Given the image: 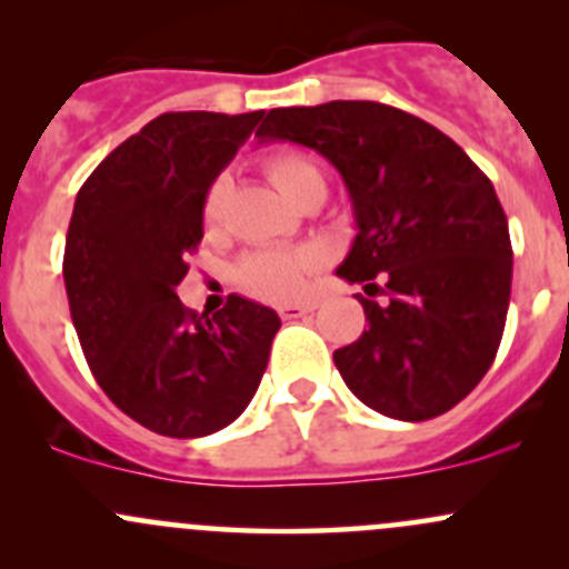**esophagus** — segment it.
Here are the masks:
<instances>
[{"label": "esophagus", "mask_w": 569, "mask_h": 569, "mask_svg": "<svg viewBox=\"0 0 569 569\" xmlns=\"http://www.w3.org/2000/svg\"><path fill=\"white\" fill-rule=\"evenodd\" d=\"M313 302H289V306H280V317L283 319H300L306 313H313Z\"/></svg>", "instance_id": "34e87169"}]
</instances>
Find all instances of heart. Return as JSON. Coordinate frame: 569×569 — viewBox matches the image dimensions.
I'll list each match as a JSON object with an SVG mask.
<instances>
[{
	"label": "heart",
	"mask_w": 569,
	"mask_h": 569,
	"mask_svg": "<svg viewBox=\"0 0 569 569\" xmlns=\"http://www.w3.org/2000/svg\"><path fill=\"white\" fill-rule=\"evenodd\" d=\"M263 173L269 181L280 189L286 200L295 206H302L313 194H327V178L325 170L313 162L308 153L286 148V151H274L263 159ZM226 194L228 183L226 178H214L206 187L203 206H200V217H203L206 231H217L226 214ZM321 263V252L311 244H300V248H274V250H252L242 261L237 263L239 289H244L252 297L261 300L283 302L300 295L302 283L308 274Z\"/></svg>",
	"instance_id": "obj_1"
}]
</instances>
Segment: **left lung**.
<instances>
[{
	"label": "left lung",
	"mask_w": 569,
	"mask_h": 569,
	"mask_svg": "<svg viewBox=\"0 0 569 569\" xmlns=\"http://www.w3.org/2000/svg\"><path fill=\"white\" fill-rule=\"evenodd\" d=\"M256 137L319 151L352 198L358 237L336 272L386 300L360 297L369 327L332 352L349 391L399 421L443 416L507 325L512 242L490 178L432 123L377 101L269 109Z\"/></svg>",
	"instance_id": "8db88e82"
}]
</instances>
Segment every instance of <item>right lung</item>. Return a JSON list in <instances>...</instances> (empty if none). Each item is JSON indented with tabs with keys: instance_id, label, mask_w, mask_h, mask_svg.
<instances>
[{
	"instance_id": "obj_1",
	"label": "right lung",
	"mask_w": 569,
	"mask_h": 569,
	"mask_svg": "<svg viewBox=\"0 0 569 569\" xmlns=\"http://www.w3.org/2000/svg\"><path fill=\"white\" fill-rule=\"evenodd\" d=\"M244 114L164 112L90 173L66 237L68 306L90 371L146 429L203 438L237 421L258 391L280 319L231 295L214 317L176 286L203 239L206 187L252 134Z\"/></svg>"
}]
</instances>
